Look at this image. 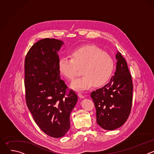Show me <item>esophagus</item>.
I'll return each mask as SVG.
<instances>
[{
	"label": "esophagus",
	"mask_w": 154,
	"mask_h": 154,
	"mask_svg": "<svg viewBox=\"0 0 154 154\" xmlns=\"http://www.w3.org/2000/svg\"><path fill=\"white\" fill-rule=\"evenodd\" d=\"M77 95H78V96H79L80 98H81V99H83V98L85 97V96H84L81 93H79Z\"/></svg>",
	"instance_id": "obj_1"
}]
</instances>
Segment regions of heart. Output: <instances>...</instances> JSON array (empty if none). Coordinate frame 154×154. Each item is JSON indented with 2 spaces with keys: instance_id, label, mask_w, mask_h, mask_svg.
Segmentation results:
<instances>
[{
  "instance_id": "heart-1",
  "label": "heart",
  "mask_w": 154,
  "mask_h": 154,
  "mask_svg": "<svg viewBox=\"0 0 154 154\" xmlns=\"http://www.w3.org/2000/svg\"><path fill=\"white\" fill-rule=\"evenodd\" d=\"M114 66V60L110 55L92 45L74 50L71 58L63 57L58 63L60 74L69 80H72L82 69L83 75L71 85L72 89L77 91L88 90L94 85H104L111 77Z\"/></svg>"
}]
</instances>
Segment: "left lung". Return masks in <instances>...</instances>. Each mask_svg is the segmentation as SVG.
I'll use <instances>...</instances> for the list:
<instances>
[{
    "label": "left lung",
    "mask_w": 154,
    "mask_h": 154,
    "mask_svg": "<svg viewBox=\"0 0 154 154\" xmlns=\"http://www.w3.org/2000/svg\"><path fill=\"white\" fill-rule=\"evenodd\" d=\"M116 59L115 75L107 84L91 93L97 123L108 130L116 129L125 122L132 104V80L126 61L119 52H117Z\"/></svg>",
    "instance_id": "obj_1"
}]
</instances>
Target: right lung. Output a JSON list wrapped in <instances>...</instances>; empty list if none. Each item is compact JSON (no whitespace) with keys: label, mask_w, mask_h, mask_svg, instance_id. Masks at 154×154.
Returning <instances> with one entry per match:
<instances>
[{"label":"right lung","mask_w":154,"mask_h":154,"mask_svg":"<svg viewBox=\"0 0 154 154\" xmlns=\"http://www.w3.org/2000/svg\"><path fill=\"white\" fill-rule=\"evenodd\" d=\"M64 45L45 38L35 43L25 59V88L27 107L40 128L53 138L64 136L70 128V114L77 100L60 79L58 52Z\"/></svg>","instance_id":"right-lung-1"}]
</instances>
